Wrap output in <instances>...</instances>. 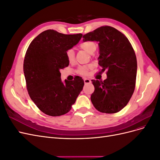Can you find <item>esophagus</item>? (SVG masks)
<instances>
[{"instance_id": "34e87169", "label": "esophagus", "mask_w": 160, "mask_h": 160, "mask_svg": "<svg viewBox=\"0 0 160 160\" xmlns=\"http://www.w3.org/2000/svg\"><path fill=\"white\" fill-rule=\"evenodd\" d=\"M91 80L90 79H88V78H85V79H84V83H85V84H88V83H91Z\"/></svg>"}]
</instances>
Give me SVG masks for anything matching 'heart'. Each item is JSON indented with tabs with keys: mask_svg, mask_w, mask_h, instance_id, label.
Wrapping results in <instances>:
<instances>
[{
	"mask_svg": "<svg viewBox=\"0 0 160 160\" xmlns=\"http://www.w3.org/2000/svg\"><path fill=\"white\" fill-rule=\"evenodd\" d=\"M79 47L81 49L85 51L86 52L91 54V53L94 52L96 50L97 45L96 43L93 41H84L80 43ZM66 57L68 62H70V63H72L75 60V52L73 50L71 49L67 50L66 51ZM91 67L92 66L91 65L80 66L79 68L77 69V72L81 75H87L88 74L89 69H91Z\"/></svg>",
	"mask_w": 160,
	"mask_h": 160,
	"instance_id": "b5f03b06",
	"label": "heart"
}]
</instances>
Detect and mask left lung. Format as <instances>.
I'll list each match as a JSON object with an SVG mask.
<instances>
[{
  "instance_id": "1",
  "label": "left lung",
  "mask_w": 160,
  "mask_h": 160,
  "mask_svg": "<svg viewBox=\"0 0 160 160\" xmlns=\"http://www.w3.org/2000/svg\"><path fill=\"white\" fill-rule=\"evenodd\" d=\"M83 41H98L101 72L105 80H91L95 91L91 102L100 112L115 113L127 105L134 92L137 59L132 45L122 32L110 26L100 27L83 36Z\"/></svg>"
}]
</instances>
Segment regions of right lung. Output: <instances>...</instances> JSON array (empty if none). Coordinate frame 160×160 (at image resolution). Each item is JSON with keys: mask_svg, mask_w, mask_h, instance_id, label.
<instances>
[{"mask_svg": "<svg viewBox=\"0 0 160 160\" xmlns=\"http://www.w3.org/2000/svg\"><path fill=\"white\" fill-rule=\"evenodd\" d=\"M82 34L65 35L55 30L42 32L30 43L23 62L26 86L31 99L46 115L68 113L84 85L82 77L62 83L60 70L68 67L66 51L78 43Z\"/></svg>", "mask_w": 160, "mask_h": 160, "instance_id": "add662e5", "label": "right lung"}]
</instances>
